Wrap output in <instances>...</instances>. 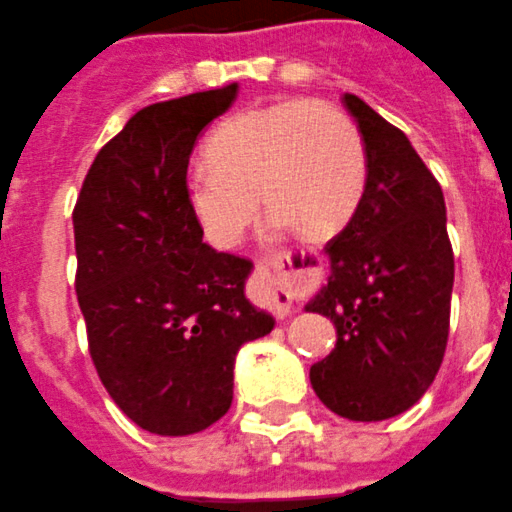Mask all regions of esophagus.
Returning <instances> with one entry per match:
<instances>
[{"label":"esophagus","mask_w":512,"mask_h":512,"mask_svg":"<svg viewBox=\"0 0 512 512\" xmlns=\"http://www.w3.org/2000/svg\"><path fill=\"white\" fill-rule=\"evenodd\" d=\"M255 275L260 280V300L265 302L270 310H275L277 317L292 315V267L290 257H275L272 262H260L255 267Z\"/></svg>","instance_id":"esophagus-1"}]
</instances>
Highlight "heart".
Wrapping results in <instances>:
<instances>
[{"instance_id": "b5f03b06", "label": "heart", "mask_w": 512, "mask_h": 512, "mask_svg": "<svg viewBox=\"0 0 512 512\" xmlns=\"http://www.w3.org/2000/svg\"><path fill=\"white\" fill-rule=\"evenodd\" d=\"M210 165L185 175V200L207 240L240 242L260 210L275 232L335 235L367 187L362 132L342 109L317 99H285L242 109L207 140Z\"/></svg>"}]
</instances>
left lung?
<instances>
[{
	"label": "left lung",
	"instance_id": "left-lung-1",
	"mask_svg": "<svg viewBox=\"0 0 512 512\" xmlns=\"http://www.w3.org/2000/svg\"><path fill=\"white\" fill-rule=\"evenodd\" d=\"M342 99L365 140L367 187L327 245V282L305 305L337 330L310 382L340 418L377 423L413 408L438 375L455 260L443 190L405 132L355 94Z\"/></svg>",
	"mask_w": 512,
	"mask_h": 512
}]
</instances>
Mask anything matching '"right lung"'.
<instances>
[{"instance_id": "right-lung-1", "label": "right lung", "mask_w": 512, "mask_h": 512, "mask_svg": "<svg viewBox=\"0 0 512 512\" xmlns=\"http://www.w3.org/2000/svg\"><path fill=\"white\" fill-rule=\"evenodd\" d=\"M235 97L227 84L132 114L94 157L72 215L99 380L132 423L165 438L230 410L237 350L275 327L245 295L252 262L202 242L185 200L192 147Z\"/></svg>"}]
</instances>
